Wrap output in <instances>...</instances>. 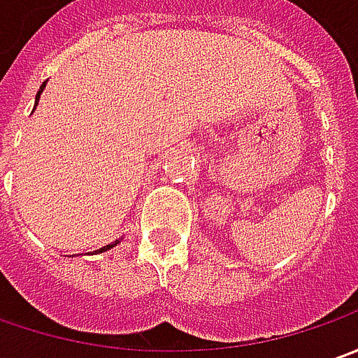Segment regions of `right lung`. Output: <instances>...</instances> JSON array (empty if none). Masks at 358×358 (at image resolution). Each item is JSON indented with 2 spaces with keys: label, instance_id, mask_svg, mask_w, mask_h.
<instances>
[{
  "label": "right lung",
  "instance_id": "obj_1",
  "mask_svg": "<svg viewBox=\"0 0 358 358\" xmlns=\"http://www.w3.org/2000/svg\"><path fill=\"white\" fill-rule=\"evenodd\" d=\"M43 89H45V83L41 85V89H39V93H37V99L41 96V93H43ZM118 241H113V243H108V245H105V248H101V250H96V252H106V250H110V248H115L117 245Z\"/></svg>",
  "mask_w": 358,
  "mask_h": 358
}]
</instances>
